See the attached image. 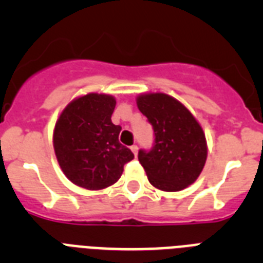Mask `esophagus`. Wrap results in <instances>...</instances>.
I'll use <instances>...</instances> for the list:
<instances>
[{"mask_svg":"<svg viewBox=\"0 0 263 263\" xmlns=\"http://www.w3.org/2000/svg\"><path fill=\"white\" fill-rule=\"evenodd\" d=\"M130 150H132V152H133V154L137 157V154H138V146L133 145L132 147H130Z\"/></svg>","mask_w":263,"mask_h":263,"instance_id":"34e87169","label":"esophagus"}]
</instances>
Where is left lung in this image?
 <instances>
[{"label":"left lung","mask_w":263,"mask_h":263,"mask_svg":"<svg viewBox=\"0 0 263 263\" xmlns=\"http://www.w3.org/2000/svg\"><path fill=\"white\" fill-rule=\"evenodd\" d=\"M137 106L154 129V146L139 150L148 182L167 192L182 191L199 178L206 160L205 134L191 111L166 93H143Z\"/></svg>","instance_id":"left-lung-1"}]
</instances>
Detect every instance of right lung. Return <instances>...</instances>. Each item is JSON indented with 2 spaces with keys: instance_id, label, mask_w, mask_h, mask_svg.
<instances>
[{
  "instance_id": "add662e5",
  "label": "right lung",
  "mask_w": 263,
  "mask_h": 263,
  "mask_svg": "<svg viewBox=\"0 0 263 263\" xmlns=\"http://www.w3.org/2000/svg\"><path fill=\"white\" fill-rule=\"evenodd\" d=\"M116 99L88 93L72 100L53 129V150L64 175L73 184L90 191L115 184L125 163L134 158L121 145L120 125L111 122Z\"/></svg>"
}]
</instances>
